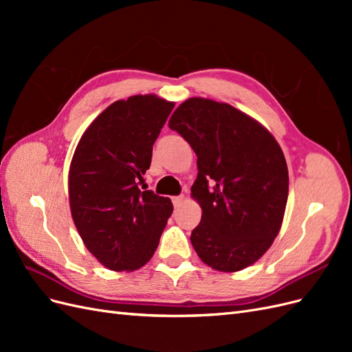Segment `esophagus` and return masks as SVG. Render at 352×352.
Wrapping results in <instances>:
<instances>
[{"mask_svg": "<svg viewBox=\"0 0 352 352\" xmlns=\"http://www.w3.org/2000/svg\"><path fill=\"white\" fill-rule=\"evenodd\" d=\"M172 201H173V206L175 207H179L180 204H182V202L185 201V197L184 195H179V197H173L172 198Z\"/></svg>", "mask_w": 352, "mask_h": 352, "instance_id": "obj_1", "label": "esophagus"}]
</instances>
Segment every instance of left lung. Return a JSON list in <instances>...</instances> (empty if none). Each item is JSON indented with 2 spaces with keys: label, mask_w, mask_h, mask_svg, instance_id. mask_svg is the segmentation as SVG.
Here are the masks:
<instances>
[{
  "label": "left lung",
  "mask_w": 352,
  "mask_h": 352,
  "mask_svg": "<svg viewBox=\"0 0 352 352\" xmlns=\"http://www.w3.org/2000/svg\"><path fill=\"white\" fill-rule=\"evenodd\" d=\"M168 127L197 154L190 195L202 216L190 242L202 263L239 272L261 258L280 230L289 189L283 151L274 136L226 102L194 97Z\"/></svg>",
  "instance_id": "1"
}]
</instances>
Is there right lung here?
<instances>
[{"label":"right lung","mask_w":352,"mask_h":352,"mask_svg":"<svg viewBox=\"0 0 352 352\" xmlns=\"http://www.w3.org/2000/svg\"><path fill=\"white\" fill-rule=\"evenodd\" d=\"M173 107L154 94L116 101L88 126L74 150L72 217L85 247L110 270L133 272L150 261L172 216L170 198L140 185Z\"/></svg>","instance_id":"obj_1"}]
</instances>
